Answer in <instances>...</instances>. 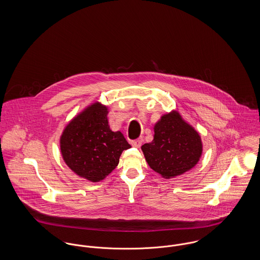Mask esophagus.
<instances>
[{
	"instance_id": "34e87169",
	"label": "esophagus",
	"mask_w": 260,
	"mask_h": 260,
	"mask_svg": "<svg viewBox=\"0 0 260 260\" xmlns=\"http://www.w3.org/2000/svg\"><path fill=\"white\" fill-rule=\"evenodd\" d=\"M142 143V138H139L138 139H135V140H132V145L135 146V147H139Z\"/></svg>"
}]
</instances>
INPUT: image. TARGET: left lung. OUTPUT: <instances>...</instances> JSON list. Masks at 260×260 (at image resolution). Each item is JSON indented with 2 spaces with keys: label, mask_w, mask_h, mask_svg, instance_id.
Here are the masks:
<instances>
[{
  "label": "left lung",
  "mask_w": 260,
  "mask_h": 260,
  "mask_svg": "<svg viewBox=\"0 0 260 260\" xmlns=\"http://www.w3.org/2000/svg\"><path fill=\"white\" fill-rule=\"evenodd\" d=\"M154 139L141 146L150 168L169 179L199 162L202 144L199 134L178 113L164 115L154 126Z\"/></svg>",
  "instance_id": "8db88e82"
}]
</instances>
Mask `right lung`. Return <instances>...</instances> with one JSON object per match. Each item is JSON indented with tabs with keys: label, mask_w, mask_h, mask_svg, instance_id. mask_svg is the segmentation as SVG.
Instances as JSON below:
<instances>
[{
	"label": "right lung",
	"mask_w": 260,
	"mask_h": 260,
	"mask_svg": "<svg viewBox=\"0 0 260 260\" xmlns=\"http://www.w3.org/2000/svg\"><path fill=\"white\" fill-rule=\"evenodd\" d=\"M107 115V108L95 103L70 122L61 135L66 164L94 183L116 168L122 151L131 148L121 132L110 129Z\"/></svg>",
	"instance_id": "obj_1"
}]
</instances>
